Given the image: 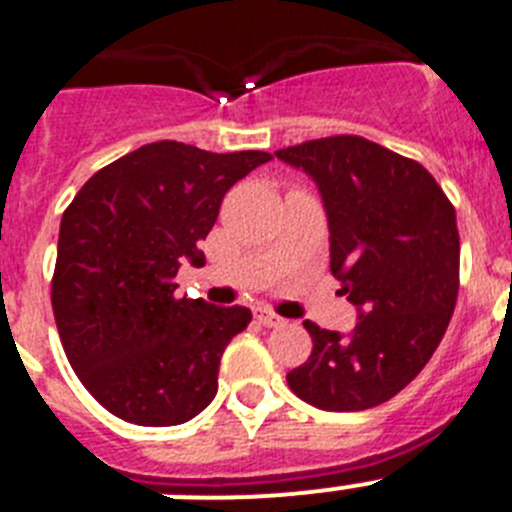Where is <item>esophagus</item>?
<instances>
[{
  "instance_id": "obj_1",
  "label": "esophagus",
  "mask_w": 512,
  "mask_h": 512,
  "mask_svg": "<svg viewBox=\"0 0 512 512\" xmlns=\"http://www.w3.org/2000/svg\"><path fill=\"white\" fill-rule=\"evenodd\" d=\"M253 317H256V322H259V325H264V327L284 325V320H281L276 312H271L269 307H256V309H253Z\"/></svg>"
}]
</instances>
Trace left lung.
Here are the masks:
<instances>
[{"label": "left lung", "instance_id": "1", "mask_svg": "<svg viewBox=\"0 0 512 512\" xmlns=\"http://www.w3.org/2000/svg\"><path fill=\"white\" fill-rule=\"evenodd\" d=\"M276 157L302 167L330 220V269L360 307L350 337L304 322L314 348L287 375L322 411L381 406L421 373L452 320L459 292L454 205L416 159L355 134L312 139Z\"/></svg>", "mask_w": 512, "mask_h": 512}]
</instances>
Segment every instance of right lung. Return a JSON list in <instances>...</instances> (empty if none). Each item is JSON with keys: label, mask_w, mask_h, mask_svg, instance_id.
<instances>
[{"label": "right lung", "mask_w": 512, "mask_h": 512, "mask_svg": "<svg viewBox=\"0 0 512 512\" xmlns=\"http://www.w3.org/2000/svg\"><path fill=\"white\" fill-rule=\"evenodd\" d=\"M269 152L215 154L152 142L98 170L60 220L50 299L70 368L103 409L139 426L185 424L218 393L228 342L248 307L177 297V269L223 195Z\"/></svg>", "instance_id": "add662e5"}]
</instances>
